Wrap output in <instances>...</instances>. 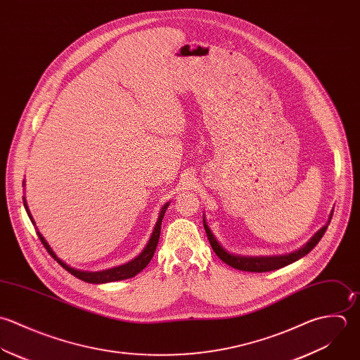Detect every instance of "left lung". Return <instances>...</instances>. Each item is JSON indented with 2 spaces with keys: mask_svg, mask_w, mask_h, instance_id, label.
Listing matches in <instances>:
<instances>
[{
  "mask_svg": "<svg viewBox=\"0 0 360 360\" xmlns=\"http://www.w3.org/2000/svg\"><path fill=\"white\" fill-rule=\"evenodd\" d=\"M331 218H333V211L330 214L327 225L323 226L302 248H299V250H296L293 252H289V254L271 255V257H244V255H236V254L229 252L228 250H225L221 245V243L214 236V233L211 232L210 226L205 222V217H204L202 221H204V228H205L207 236H208V240H210L214 251L217 252V255L225 264H228V265H231V266H233L236 269H240V271H247V272H268V271H274V269H279L282 266H286V265L300 259L306 254H309L317 245V243L321 240V238L324 236V233H326V231H327V228L330 225Z\"/></svg>",
  "mask_w": 360,
  "mask_h": 360,
  "instance_id": "obj_1",
  "label": "left lung"
}]
</instances>
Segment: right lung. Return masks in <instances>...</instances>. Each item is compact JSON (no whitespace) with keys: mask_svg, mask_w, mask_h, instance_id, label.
Listing matches in <instances>:
<instances>
[{"mask_svg":"<svg viewBox=\"0 0 360 360\" xmlns=\"http://www.w3.org/2000/svg\"><path fill=\"white\" fill-rule=\"evenodd\" d=\"M23 205H25V210L32 221V224L34 225V221L29 212V208H27V204H26V200L23 197ZM169 207V202H166L162 210H160V214H159V218H158V222L153 228V232L150 235V239L146 243L145 248L141 251V254L138 257H135L134 259H131L129 262L127 264H122L120 266H115V268H109V269H105V271H98V272H91V271H81V269H77V268H72L70 265H67L63 259H60L56 252L51 250V247L49 245V243L46 241V239L41 236V233L37 231V236L40 241L43 243V245L46 247V250L49 251V254L63 266L65 268L70 274H72L75 278L81 279V281H85L88 283H106V282H115V281H122V279H128V278H132L135 276L138 272H141L148 264L149 261L152 259L153 254H155V250H156V245H158V241H159V236H160V225H162V219L165 217V212Z\"/></svg>","mask_w":360,"mask_h":360,"instance_id":"add662e5","label":"right lung"}]
</instances>
